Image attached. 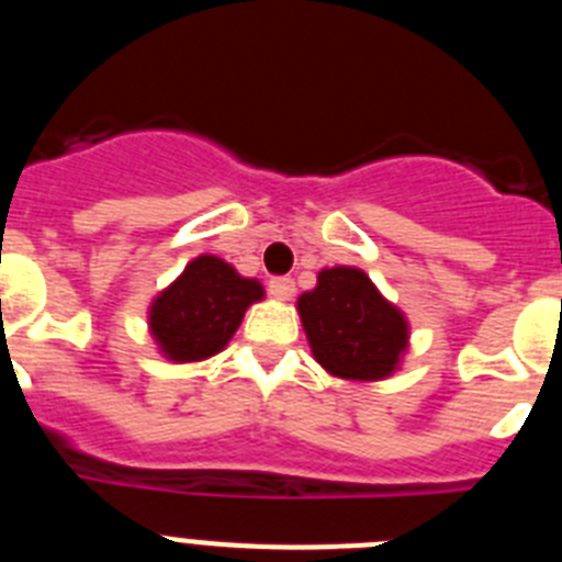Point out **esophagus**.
Here are the masks:
<instances>
[{
  "mask_svg": "<svg viewBox=\"0 0 562 562\" xmlns=\"http://www.w3.org/2000/svg\"><path fill=\"white\" fill-rule=\"evenodd\" d=\"M267 292H270L272 297H278V301H290V297L295 295V281L286 276L270 278V281H267Z\"/></svg>",
  "mask_w": 562,
  "mask_h": 562,
  "instance_id": "esophagus-1",
  "label": "esophagus"
}]
</instances>
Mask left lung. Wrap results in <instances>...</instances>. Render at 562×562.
I'll return each mask as SVG.
<instances>
[{"instance_id":"1","label":"left lung","mask_w":562,"mask_h":562,"mask_svg":"<svg viewBox=\"0 0 562 562\" xmlns=\"http://www.w3.org/2000/svg\"><path fill=\"white\" fill-rule=\"evenodd\" d=\"M297 312L315 360L346 380L389 376L408 340L402 312L355 267L321 272L315 290L297 297Z\"/></svg>"}]
</instances>
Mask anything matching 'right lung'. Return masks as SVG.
Returning <instances> with one entry per match:
<instances>
[{
  "label": "right lung",
  "instance_id": "right-lung-1",
  "mask_svg": "<svg viewBox=\"0 0 562 562\" xmlns=\"http://www.w3.org/2000/svg\"><path fill=\"white\" fill-rule=\"evenodd\" d=\"M265 290L216 256H200L151 306V331L171 360H205L227 346Z\"/></svg>",
  "mask_w": 562,
  "mask_h": 562
}]
</instances>
